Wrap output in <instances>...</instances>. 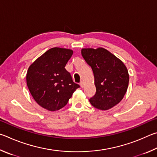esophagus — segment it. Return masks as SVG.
<instances>
[{
  "instance_id": "obj_1",
  "label": "esophagus",
  "mask_w": 157,
  "mask_h": 157,
  "mask_svg": "<svg viewBox=\"0 0 157 157\" xmlns=\"http://www.w3.org/2000/svg\"><path fill=\"white\" fill-rule=\"evenodd\" d=\"M80 86H81V87H82V88H83V87H84V83H83V81H81V83H80Z\"/></svg>"
}]
</instances>
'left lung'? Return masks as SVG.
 Segmentation results:
<instances>
[{
    "instance_id": "1",
    "label": "left lung",
    "mask_w": 157,
    "mask_h": 157,
    "mask_svg": "<svg viewBox=\"0 0 157 157\" xmlns=\"http://www.w3.org/2000/svg\"><path fill=\"white\" fill-rule=\"evenodd\" d=\"M82 56L94 73L96 94L90 98L92 106L107 110L117 105L127 92L129 74L121 60L107 49L84 48Z\"/></svg>"
}]
</instances>
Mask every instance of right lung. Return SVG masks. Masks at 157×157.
I'll use <instances>...</instances> for the list:
<instances>
[{"label":"right lung","mask_w":157,"mask_h":157,"mask_svg":"<svg viewBox=\"0 0 157 157\" xmlns=\"http://www.w3.org/2000/svg\"><path fill=\"white\" fill-rule=\"evenodd\" d=\"M73 54L71 49L53 48L29 66L26 75L28 89L38 105L49 111H56L67 105L75 90L65 65Z\"/></svg>","instance_id":"add662e5"}]
</instances>
